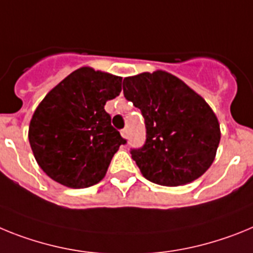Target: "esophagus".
Masks as SVG:
<instances>
[{
	"mask_svg": "<svg viewBox=\"0 0 253 253\" xmlns=\"http://www.w3.org/2000/svg\"><path fill=\"white\" fill-rule=\"evenodd\" d=\"M121 135H122V137H124V139H127V137H128V129L127 128L122 129V131H121Z\"/></svg>",
	"mask_w": 253,
	"mask_h": 253,
	"instance_id": "esophagus-1",
	"label": "esophagus"
}]
</instances>
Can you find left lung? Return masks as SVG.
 Masks as SVG:
<instances>
[{
    "label": "left lung",
    "mask_w": 253,
    "mask_h": 253,
    "mask_svg": "<svg viewBox=\"0 0 253 253\" xmlns=\"http://www.w3.org/2000/svg\"><path fill=\"white\" fill-rule=\"evenodd\" d=\"M124 94L145 120V144L131 149L145 178L162 186H182L210 168L220 127L204 98L166 71L126 78Z\"/></svg>",
    "instance_id": "8db88e82"
}]
</instances>
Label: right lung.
<instances>
[{"instance_id":"right-lung-1","label":"right lung","mask_w":253,"mask_h":253,"mask_svg":"<svg viewBox=\"0 0 253 253\" xmlns=\"http://www.w3.org/2000/svg\"><path fill=\"white\" fill-rule=\"evenodd\" d=\"M121 90L120 76L81 67L44 96L30 121L29 142L48 177L71 188L104 178L113 155L127 142L104 109Z\"/></svg>"}]
</instances>
